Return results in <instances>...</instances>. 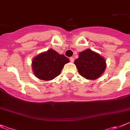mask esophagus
I'll use <instances>...</instances> for the list:
<instances>
[{
    "instance_id": "esophagus-1",
    "label": "esophagus",
    "mask_w": 130,
    "mask_h": 130,
    "mask_svg": "<svg viewBox=\"0 0 130 130\" xmlns=\"http://www.w3.org/2000/svg\"><path fill=\"white\" fill-rule=\"evenodd\" d=\"M70 60L71 62H74V58H73V57H70Z\"/></svg>"
}]
</instances>
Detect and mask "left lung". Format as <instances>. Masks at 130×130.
<instances>
[{
    "label": "left lung",
    "mask_w": 130,
    "mask_h": 130,
    "mask_svg": "<svg viewBox=\"0 0 130 130\" xmlns=\"http://www.w3.org/2000/svg\"><path fill=\"white\" fill-rule=\"evenodd\" d=\"M78 73L88 80L99 78L106 67V60L99 53L86 49L78 53V58L74 62Z\"/></svg>",
    "instance_id": "obj_1"
}]
</instances>
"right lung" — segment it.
Wrapping results in <instances>:
<instances>
[{
  "label": "right lung",
  "instance_id": "obj_1",
  "mask_svg": "<svg viewBox=\"0 0 130 130\" xmlns=\"http://www.w3.org/2000/svg\"><path fill=\"white\" fill-rule=\"evenodd\" d=\"M70 62L64 55L52 49L39 53L32 60V70L35 77L42 80H51L59 75L64 65Z\"/></svg>",
  "mask_w": 130,
  "mask_h": 130
}]
</instances>
